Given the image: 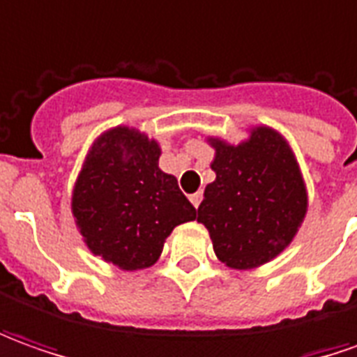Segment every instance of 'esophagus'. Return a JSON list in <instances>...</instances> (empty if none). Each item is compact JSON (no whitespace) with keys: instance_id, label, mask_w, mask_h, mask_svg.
Listing matches in <instances>:
<instances>
[{"instance_id":"34e87169","label":"esophagus","mask_w":357,"mask_h":357,"mask_svg":"<svg viewBox=\"0 0 357 357\" xmlns=\"http://www.w3.org/2000/svg\"><path fill=\"white\" fill-rule=\"evenodd\" d=\"M201 199H203V195H201V193H193V195H189V201H191V205H193L195 209H197V207H199Z\"/></svg>"}]
</instances>
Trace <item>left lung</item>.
<instances>
[{"instance_id":"8db88e82","label":"left lung","mask_w":357,"mask_h":357,"mask_svg":"<svg viewBox=\"0 0 357 357\" xmlns=\"http://www.w3.org/2000/svg\"><path fill=\"white\" fill-rule=\"evenodd\" d=\"M217 179L197 209L215 254L234 270L256 268L289 244L307 213V191L285 140L260 127L248 142L215 140Z\"/></svg>"}]
</instances>
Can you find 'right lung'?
<instances>
[{"instance_id": "add662e5", "label": "right lung", "mask_w": 357, "mask_h": 357, "mask_svg": "<svg viewBox=\"0 0 357 357\" xmlns=\"http://www.w3.org/2000/svg\"><path fill=\"white\" fill-rule=\"evenodd\" d=\"M160 148L130 128H113L91 148L72 211L89 250L121 270L158 260L164 240L197 211L178 179L158 168Z\"/></svg>"}]
</instances>
